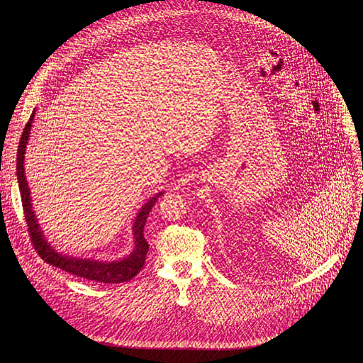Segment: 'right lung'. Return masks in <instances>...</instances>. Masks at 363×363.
<instances>
[{
	"label": "right lung",
	"mask_w": 363,
	"mask_h": 363,
	"mask_svg": "<svg viewBox=\"0 0 363 363\" xmlns=\"http://www.w3.org/2000/svg\"><path fill=\"white\" fill-rule=\"evenodd\" d=\"M34 119V113H31L28 122L26 123V128L23 130L18 150H17V178H18V186L21 194V202H23V210L26 217V224L28 228V235L33 242L34 250L40 255L41 260H44L47 264H51L55 267H59L70 274H74L80 279L90 280L93 283H103V284H116L129 281L133 279L143 267L145 258L149 250V244L145 240L143 228L146 218L152 210V206L157 202L158 196L157 194L152 196L140 208L139 214L135 218L133 224V234H135V250L133 252L125 258L122 262H113V263H101V262H91V260H82V258H72L69 255H62L56 252V250L51 248L47 241L43 237V233L38 227V223L34 217L33 208H31V199H30V191L24 175V153H26V145L28 140V135L31 130V123Z\"/></svg>",
	"instance_id": "right-lung-1"
}]
</instances>
